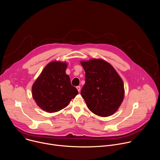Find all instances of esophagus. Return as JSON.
Here are the masks:
<instances>
[{
	"mask_svg": "<svg viewBox=\"0 0 160 160\" xmlns=\"http://www.w3.org/2000/svg\"><path fill=\"white\" fill-rule=\"evenodd\" d=\"M77 90H78V92H80V90H81L80 87V86H77Z\"/></svg>",
	"mask_w": 160,
	"mask_h": 160,
	"instance_id": "1",
	"label": "esophagus"
}]
</instances>
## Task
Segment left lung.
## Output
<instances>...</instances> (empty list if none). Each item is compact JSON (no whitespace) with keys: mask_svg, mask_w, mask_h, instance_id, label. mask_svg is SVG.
Returning a JSON list of instances; mask_svg holds the SVG:
<instances>
[{"mask_svg":"<svg viewBox=\"0 0 160 160\" xmlns=\"http://www.w3.org/2000/svg\"><path fill=\"white\" fill-rule=\"evenodd\" d=\"M80 63L85 72L81 96L88 108L99 117L113 115L124 98L122 79L115 68L102 59L82 61Z\"/></svg>","mask_w":160,"mask_h":160,"instance_id":"obj_1","label":"left lung"}]
</instances>
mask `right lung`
Segmentation results:
<instances>
[{
	"mask_svg": "<svg viewBox=\"0 0 160 160\" xmlns=\"http://www.w3.org/2000/svg\"><path fill=\"white\" fill-rule=\"evenodd\" d=\"M66 62L54 61L42 70L32 85V96L42 109L54 112L66 108L78 94L66 74Z\"/></svg>",
	"mask_w": 160,
	"mask_h": 160,
	"instance_id": "right-lung-1",
	"label": "right lung"
}]
</instances>
